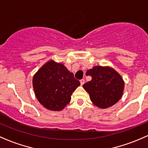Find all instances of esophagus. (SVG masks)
Instances as JSON below:
<instances>
[{"label": "esophagus", "instance_id": "obj_1", "mask_svg": "<svg viewBox=\"0 0 148 148\" xmlns=\"http://www.w3.org/2000/svg\"><path fill=\"white\" fill-rule=\"evenodd\" d=\"M80 84H81V85H83V84H84V79H80Z\"/></svg>", "mask_w": 148, "mask_h": 148}]
</instances>
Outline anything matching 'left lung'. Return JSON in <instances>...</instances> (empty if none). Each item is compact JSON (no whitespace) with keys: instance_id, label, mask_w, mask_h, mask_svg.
Listing matches in <instances>:
<instances>
[{"instance_id":"left-lung-1","label":"left lung","mask_w":148,"mask_h":148,"mask_svg":"<svg viewBox=\"0 0 148 148\" xmlns=\"http://www.w3.org/2000/svg\"><path fill=\"white\" fill-rule=\"evenodd\" d=\"M87 75L92 80L83 84L94 105L101 108L113 106L121 99L124 90V81L114 70L110 67L95 66L88 70Z\"/></svg>"}]
</instances>
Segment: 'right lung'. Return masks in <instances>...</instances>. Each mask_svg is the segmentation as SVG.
Segmentation results:
<instances>
[{"instance_id":"1","label":"right lung","mask_w":148,"mask_h":148,"mask_svg":"<svg viewBox=\"0 0 148 148\" xmlns=\"http://www.w3.org/2000/svg\"><path fill=\"white\" fill-rule=\"evenodd\" d=\"M80 84L61 64L49 61L34 75L33 85L38 101L50 110L59 111L69 103L72 93Z\"/></svg>"}]
</instances>
